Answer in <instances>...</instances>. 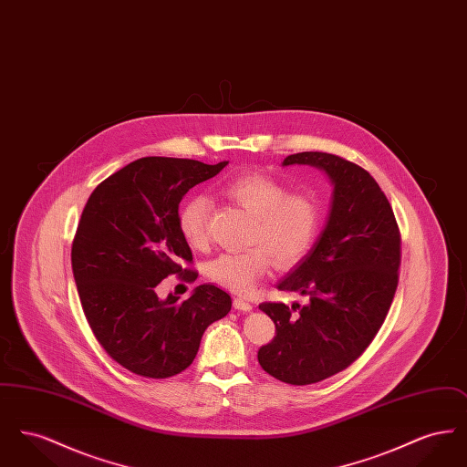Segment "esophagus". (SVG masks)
Returning a JSON list of instances; mask_svg holds the SVG:
<instances>
[{"label":"esophagus","instance_id":"obj_1","mask_svg":"<svg viewBox=\"0 0 467 467\" xmlns=\"http://www.w3.org/2000/svg\"><path fill=\"white\" fill-rule=\"evenodd\" d=\"M233 305H234V308H236V310L240 311H252V308H254V306H252L246 299H244V297H236Z\"/></svg>","mask_w":467,"mask_h":467}]
</instances>
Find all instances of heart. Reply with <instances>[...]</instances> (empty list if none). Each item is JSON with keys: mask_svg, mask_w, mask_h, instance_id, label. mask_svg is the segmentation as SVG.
Here are the masks:
<instances>
[{"mask_svg": "<svg viewBox=\"0 0 467 467\" xmlns=\"http://www.w3.org/2000/svg\"><path fill=\"white\" fill-rule=\"evenodd\" d=\"M223 192L254 215L244 252H223L206 265L208 276L234 292H248L266 276L271 257L280 266L299 263L310 250L320 225L322 206L308 192H289L287 185L263 173H244L225 182ZM210 201L192 196L178 213V227L192 248L206 244Z\"/></svg>", "mask_w": 467, "mask_h": 467, "instance_id": "obj_1", "label": "heart"}]
</instances>
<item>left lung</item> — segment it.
I'll use <instances>...</instances> for the list:
<instances>
[{"label":"left lung","mask_w":467,"mask_h":467,"mask_svg":"<svg viewBox=\"0 0 467 467\" xmlns=\"http://www.w3.org/2000/svg\"><path fill=\"white\" fill-rule=\"evenodd\" d=\"M292 164L326 173L331 206L310 252L276 284L303 296L305 305H259L276 336L257 358L271 377L310 385L347 369L377 336L398 289L400 238L390 202L366 170L326 152L282 162Z\"/></svg>","instance_id":"obj_1"}]
</instances>
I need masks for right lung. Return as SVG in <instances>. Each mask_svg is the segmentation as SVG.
<instances>
[{
    "label": "right lung",
    "instance_id": "right-lung-1",
    "mask_svg": "<svg viewBox=\"0 0 467 467\" xmlns=\"http://www.w3.org/2000/svg\"><path fill=\"white\" fill-rule=\"evenodd\" d=\"M225 164L141 157L103 180L82 212L71 248L80 303L101 347L134 375L182 373L206 327L231 311V296L212 284L185 301L156 292L168 275L198 278L182 266L192 252L178 227V204Z\"/></svg>",
    "mask_w": 467,
    "mask_h": 467
}]
</instances>
